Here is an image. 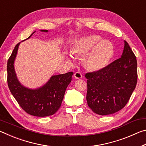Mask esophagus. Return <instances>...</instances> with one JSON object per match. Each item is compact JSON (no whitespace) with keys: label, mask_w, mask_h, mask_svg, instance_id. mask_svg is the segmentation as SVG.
<instances>
[{"label":"esophagus","mask_w":146,"mask_h":146,"mask_svg":"<svg viewBox=\"0 0 146 146\" xmlns=\"http://www.w3.org/2000/svg\"><path fill=\"white\" fill-rule=\"evenodd\" d=\"M74 76H75V78L78 79V78H82V75L80 72H79V71H76V72H75V74H74Z\"/></svg>","instance_id":"34e87169"}]
</instances>
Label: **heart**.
<instances>
[{"label": "heart", "mask_w": 146, "mask_h": 146, "mask_svg": "<svg viewBox=\"0 0 146 146\" xmlns=\"http://www.w3.org/2000/svg\"><path fill=\"white\" fill-rule=\"evenodd\" d=\"M71 52L77 55H84L88 52L84 60L85 67L91 71H97L110 62L114 54V47L111 42L102 40L100 36L91 35L76 40ZM70 57L72 58V56Z\"/></svg>", "instance_id": "1"}]
</instances>
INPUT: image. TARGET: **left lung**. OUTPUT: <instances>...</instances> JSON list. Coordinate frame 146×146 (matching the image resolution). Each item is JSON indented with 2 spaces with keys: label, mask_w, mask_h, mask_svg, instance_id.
Returning <instances> with one entry per match:
<instances>
[{
  "label": "left lung",
  "mask_w": 146,
  "mask_h": 146,
  "mask_svg": "<svg viewBox=\"0 0 146 146\" xmlns=\"http://www.w3.org/2000/svg\"><path fill=\"white\" fill-rule=\"evenodd\" d=\"M88 105L96 114L111 115L125 107L137 83V58L124 40L121 57L101 70L87 73Z\"/></svg>",
  "instance_id": "1"
}]
</instances>
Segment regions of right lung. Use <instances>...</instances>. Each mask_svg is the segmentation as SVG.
<instances>
[{
  "instance_id": "obj_1",
  "label": "right lung",
  "mask_w": 146,
  "mask_h": 146,
  "mask_svg": "<svg viewBox=\"0 0 146 146\" xmlns=\"http://www.w3.org/2000/svg\"><path fill=\"white\" fill-rule=\"evenodd\" d=\"M34 33L27 39L30 38ZM20 43L15 47L7 64V81L9 90L19 106L28 114L41 117L55 114L60 107L66 90L71 82L73 73L53 75L45 85L35 90L24 87L17 79L14 69V61Z\"/></svg>"
}]
</instances>
